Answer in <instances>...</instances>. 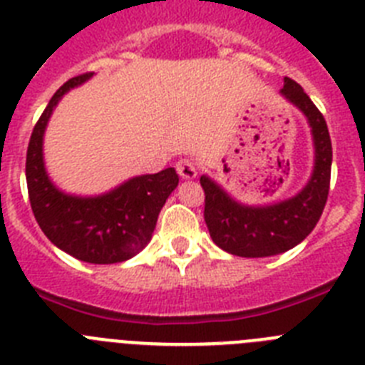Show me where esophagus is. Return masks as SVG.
I'll return each mask as SVG.
<instances>
[{
    "label": "esophagus",
    "instance_id": "obj_1",
    "mask_svg": "<svg viewBox=\"0 0 365 365\" xmlns=\"http://www.w3.org/2000/svg\"><path fill=\"white\" fill-rule=\"evenodd\" d=\"M175 168H177V173H179L182 179H195V177H197V166H195L193 160L180 159Z\"/></svg>",
    "mask_w": 365,
    "mask_h": 365
}]
</instances>
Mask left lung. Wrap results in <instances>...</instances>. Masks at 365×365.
Wrapping results in <instances>:
<instances>
[{"label": "left lung", "instance_id": "obj_1", "mask_svg": "<svg viewBox=\"0 0 365 365\" xmlns=\"http://www.w3.org/2000/svg\"><path fill=\"white\" fill-rule=\"evenodd\" d=\"M279 93L305 115L311 125L314 144L311 179L292 197L250 206L235 201L214 179L202 175L206 227L214 243L234 256L269 257L291 250L311 234L327 202L333 146L324 115L294 80L285 78Z\"/></svg>", "mask_w": 365, "mask_h": 365}]
</instances>
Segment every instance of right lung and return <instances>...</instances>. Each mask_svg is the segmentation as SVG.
Listing matches in <instances>:
<instances>
[{
  "label": "right lung",
  "mask_w": 365,
  "mask_h": 365,
  "mask_svg": "<svg viewBox=\"0 0 365 365\" xmlns=\"http://www.w3.org/2000/svg\"><path fill=\"white\" fill-rule=\"evenodd\" d=\"M95 73L67 80L41 113L27 150L29 199L32 214L53 245L95 265H111L137 256L151 240L164 202L179 185L173 168L128 179L102 195L66 193L49 179L43 163V133L60 98Z\"/></svg>",
  "instance_id": "right-lung-1"
}]
</instances>
